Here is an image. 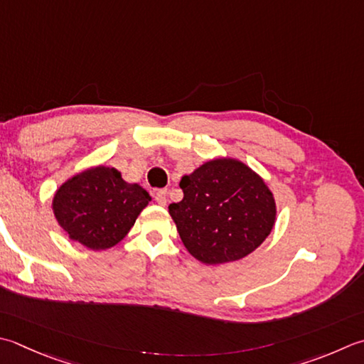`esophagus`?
<instances>
[{
  "mask_svg": "<svg viewBox=\"0 0 364 364\" xmlns=\"http://www.w3.org/2000/svg\"><path fill=\"white\" fill-rule=\"evenodd\" d=\"M154 198H156V202H158L159 205H166L167 203V191L166 189H159V191H156V194H154Z\"/></svg>",
  "mask_w": 364,
  "mask_h": 364,
  "instance_id": "obj_1",
  "label": "esophagus"
}]
</instances>
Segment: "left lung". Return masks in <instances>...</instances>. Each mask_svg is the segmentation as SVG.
I'll return each mask as SVG.
<instances>
[{
	"mask_svg": "<svg viewBox=\"0 0 364 364\" xmlns=\"http://www.w3.org/2000/svg\"><path fill=\"white\" fill-rule=\"evenodd\" d=\"M183 200L168 205L183 245L205 265L235 262L272 233L276 202L263 178L245 162L218 158L180 181Z\"/></svg>",
	"mask_w": 364,
	"mask_h": 364,
	"instance_id": "obj_1",
	"label": "left lung"
}]
</instances>
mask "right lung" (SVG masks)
I'll return each instance as SVG.
<instances>
[{
    "mask_svg": "<svg viewBox=\"0 0 364 364\" xmlns=\"http://www.w3.org/2000/svg\"><path fill=\"white\" fill-rule=\"evenodd\" d=\"M151 200L137 183H127L117 168L97 166L69 178L55 192L52 208L70 240L104 251L123 240Z\"/></svg>",
    "mask_w": 364,
    "mask_h": 364,
    "instance_id": "add662e5",
    "label": "right lung"
}]
</instances>
